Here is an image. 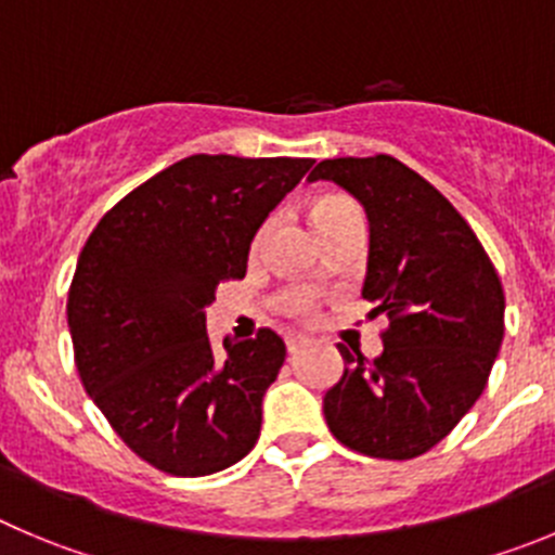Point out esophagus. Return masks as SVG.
Segmentation results:
<instances>
[{"label":"esophagus","instance_id":"esophagus-1","mask_svg":"<svg viewBox=\"0 0 555 555\" xmlns=\"http://www.w3.org/2000/svg\"><path fill=\"white\" fill-rule=\"evenodd\" d=\"M304 348H307V341H304V339H287V353L289 356L304 353Z\"/></svg>","mask_w":555,"mask_h":555}]
</instances>
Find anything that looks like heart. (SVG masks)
Segmentation results:
<instances>
[{"label": "heart", "instance_id": "b5f03b06", "mask_svg": "<svg viewBox=\"0 0 555 555\" xmlns=\"http://www.w3.org/2000/svg\"><path fill=\"white\" fill-rule=\"evenodd\" d=\"M348 205H353V202L345 199V196H325V199H320L318 205H314L312 216L314 214H323V210H336V207H348ZM260 237H257V243H260ZM287 312H289V318L307 320V318H312L314 307H312V301H295L293 307H287Z\"/></svg>", "mask_w": 555, "mask_h": 555}]
</instances>
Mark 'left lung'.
Returning a JSON list of instances; mask_svg holds the SVG:
<instances>
[{
	"label": "left lung",
	"instance_id": "1",
	"mask_svg": "<svg viewBox=\"0 0 555 555\" xmlns=\"http://www.w3.org/2000/svg\"><path fill=\"white\" fill-rule=\"evenodd\" d=\"M370 219L364 298L386 314L375 361L339 345L345 372L323 397L331 435L377 460H413L474 408L504 339V287L468 221L386 153L320 160Z\"/></svg>",
	"mask_w": 555,
	"mask_h": 555
}]
</instances>
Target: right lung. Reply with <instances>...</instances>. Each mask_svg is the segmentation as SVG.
Here are the masks:
<instances>
[{
    "instance_id": "1",
    "label": "right lung",
    "mask_w": 555,
    "mask_h": 555,
    "mask_svg": "<svg viewBox=\"0 0 555 555\" xmlns=\"http://www.w3.org/2000/svg\"><path fill=\"white\" fill-rule=\"evenodd\" d=\"M312 158L189 155L106 210L67 289L76 370L133 454L172 476H207L260 438L262 397L284 341L260 328L216 353L205 307L246 257Z\"/></svg>"
}]
</instances>
